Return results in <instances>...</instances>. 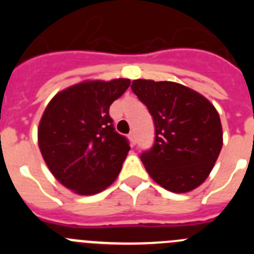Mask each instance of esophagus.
<instances>
[{"label":"esophagus","mask_w":254,"mask_h":254,"mask_svg":"<svg viewBox=\"0 0 254 254\" xmlns=\"http://www.w3.org/2000/svg\"><path fill=\"white\" fill-rule=\"evenodd\" d=\"M128 138H129V141H131L132 145H136L137 140H136V134H134V132H131V133L128 134Z\"/></svg>","instance_id":"34e87169"}]
</instances>
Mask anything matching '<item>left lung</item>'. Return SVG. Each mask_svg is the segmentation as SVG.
<instances>
[{"label":"left lung","instance_id":"8db88e82","mask_svg":"<svg viewBox=\"0 0 254 254\" xmlns=\"http://www.w3.org/2000/svg\"><path fill=\"white\" fill-rule=\"evenodd\" d=\"M131 89L154 120V145L140 156L150 177L176 193L202 185L223 147V128L214 105L172 81L140 78L132 81Z\"/></svg>","mask_w":254,"mask_h":254}]
</instances>
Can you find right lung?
<instances>
[{"mask_svg": "<svg viewBox=\"0 0 254 254\" xmlns=\"http://www.w3.org/2000/svg\"><path fill=\"white\" fill-rule=\"evenodd\" d=\"M129 84L128 78L85 81L47 105L38 129L40 152L56 179L76 193L102 192L122 169L131 147L114 129L109 107Z\"/></svg>", "mask_w": 254, "mask_h": 254, "instance_id": "obj_1", "label": "right lung"}]
</instances>
